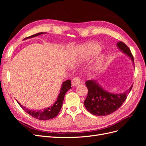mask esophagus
Here are the masks:
<instances>
[{
	"label": "esophagus",
	"mask_w": 146,
	"mask_h": 146,
	"mask_svg": "<svg viewBox=\"0 0 146 146\" xmlns=\"http://www.w3.org/2000/svg\"><path fill=\"white\" fill-rule=\"evenodd\" d=\"M80 83V79L78 77H76L72 79V85L73 86H77Z\"/></svg>",
	"instance_id": "34e87169"
}]
</instances>
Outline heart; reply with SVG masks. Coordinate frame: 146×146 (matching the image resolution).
Wrapping results in <instances>:
<instances>
[{
  "label": "heart",
  "mask_w": 146,
  "mask_h": 146,
  "mask_svg": "<svg viewBox=\"0 0 146 146\" xmlns=\"http://www.w3.org/2000/svg\"><path fill=\"white\" fill-rule=\"evenodd\" d=\"M102 50L101 46L98 43L90 42L83 46L80 52L77 55V60L80 61H85L91 59L92 57L98 54ZM105 60V55L100 54L92 63L90 70L94 74L98 72L102 66Z\"/></svg>",
  "instance_id": "1"
}]
</instances>
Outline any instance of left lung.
<instances>
[{
    "label": "left lung",
    "mask_w": 146,
    "mask_h": 146,
    "mask_svg": "<svg viewBox=\"0 0 146 146\" xmlns=\"http://www.w3.org/2000/svg\"><path fill=\"white\" fill-rule=\"evenodd\" d=\"M117 47L123 54L129 57L134 65L133 55L125 44L119 42L117 43ZM85 84L88 93L84 101V105L90 113L98 116H107L116 111L124 102L133 86L131 85L121 93H113L104 89L97 80H88Z\"/></svg>",
    "instance_id": "1"
}]
</instances>
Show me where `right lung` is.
Returning a JSON list of instances; mask_svg holds the SVG:
<instances>
[{"mask_svg":"<svg viewBox=\"0 0 146 146\" xmlns=\"http://www.w3.org/2000/svg\"><path fill=\"white\" fill-rule=\"evenodd\" d=\"M44 33H46L45 32H40L36 34H35L32 36H29L27 38H25L24 39H27L29 38H34L35 36H37L38 35H40ZM71 88V82L70 80H68L65 82H64L62 85H61V89L60 90V93L57 97L56 100L55 102L50 107H47L46 108H44V110H39L36 111V110H32L27 108L26 107H24L18 101H17V102L21 106V107L23 108L24 111L28 113L29 115L32 116V117L38 119L39 120H43L46 121L48 120V119H52L53 118L55 117L59 113L60 110L62 107L63 102L65 94Z\"/></svg>","mask_w":146,"mask_h":146,"instance_id":"obj_1","label":"right lung"}]
</instances>
